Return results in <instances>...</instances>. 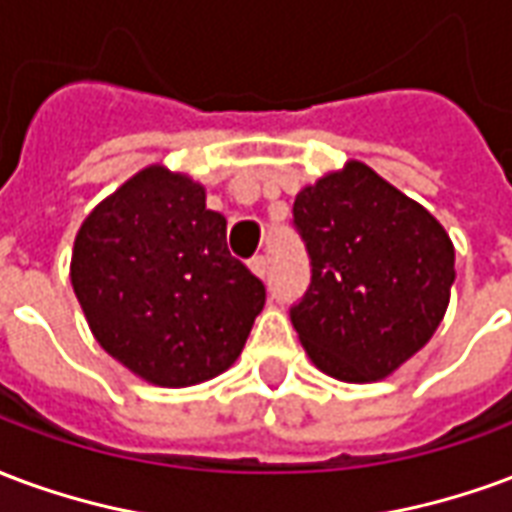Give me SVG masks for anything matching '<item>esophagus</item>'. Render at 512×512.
<instances>
[{
  "mask_svg": "<svg viewBox=\"0 0 512 512\" xmlns=\"http://www.w3.org/2000/svg\"><path fill=\"white\" fill-rule=\"evenodd\" d=\"M248 267L253 270V275H259L261 281L267 278V256H253V259L248 261Z\"/></svg>",
  "mask_w": 512,
  "mask_h": 512,
  "instance_id": "esophagus-1",
  "label": "esophagus"
}]
</instances>
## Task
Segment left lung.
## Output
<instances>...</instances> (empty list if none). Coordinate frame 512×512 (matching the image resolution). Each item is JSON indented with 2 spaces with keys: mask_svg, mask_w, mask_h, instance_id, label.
<instances>
[{
  "mask_svg": "<svg viewBox=\"0 0 512 512\" xmlns=\"http://www.w3.org/2000/svg\"><path fill=\"white\" fill-rule=\"evenodd\" d=\"M294 229L311 283L292 324L316 368L341 382H376L423 349L455 281L442 223L360 160L294 199Z\"/></svg>",
  "mask_w": 512,
  "mask_h": 512,
  "instance_id": "left-lung-1",
  "label": "left lung"
}]
</instances>
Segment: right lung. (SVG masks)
<instances>
[{
	"instance_id": "right-lung-1",
	"label": "right lung",
	"mask_w": 512,
	"mask_h": 512,
	"mask_svg": "<svg viewBox=\"0 0 512 512\" xmlns=\"http://www.w3.org/2000/svg\"><path fill=\"white\" fill-rule=\"evenodd\" d=\"M70 283L95 341L158 387L223 374L264 308V283L226 245L204 185L147 166L81 223Z\"/></svg>"
}]
</instances>
